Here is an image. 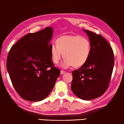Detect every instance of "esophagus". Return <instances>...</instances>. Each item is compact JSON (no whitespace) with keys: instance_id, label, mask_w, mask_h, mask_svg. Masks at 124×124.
<instances>
[{"instance_id":"esophagus-1","label":"esophagus","mask_w":124,"mask_h":124,"mask_svg":"<svg viewBox=\"0 0 124 124\" xmlns=\"http://www.w3.org/2000/svg\"><path fill=\"white\" fill-rule=\"evenodd\" d=\"M65 73V71H61V75H63V73Z\"/></svg>"}]
</instances>
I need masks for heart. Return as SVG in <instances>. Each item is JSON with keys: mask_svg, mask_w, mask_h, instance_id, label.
I'll return each instance as SVG.
<instances>
[{"mask_svg": "<svg viewBox=\"0 0 124 124\" xmlns=\"http://www.w3.org/2000/svg\"><path fill=\"white\" fill-rule=\"evenodd\" d=\"M56 45L52 44L50 49L53 62L58 64L63 56L62 68L67 69L70 67H80L88 60L91 48L87 39L80 36H64L58 38Z\"/></svg>", "mask_w": 124, "mask_h": 124, "instance_id": "b5f03b06", "label": "heart"}]
</instances>
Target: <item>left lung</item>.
Returning <instances> with one entry per match:
<instances>
[{"instance_id":"obj_1","label":"left lung","mask_w":124,"mask_h":124,"mask_svg":"<svg viewBox=\"0 0 124 124\" xmlns=\"http://www.w3.org/2000/svg\"><path fill=\"white\" fill-rule=\"evenodd\" d=\"M89 37L91 52L88 60L73 71L71 86L79 99L91 100L103 94L108 87L114 66L111 46L100 35L83 29Z\"/></svg>"}]
</instances>
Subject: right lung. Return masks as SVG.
Here are the masks:
<instances>
[{
    "mask_svg": "<svg viewBox=\"0 0 124 124\" xmlns=\"http://www.w3.org/2000/svg\"><path fill=\"white\" fill-rule=\"evenodd\" d=\"M53 28L29 33L13 45L6 67L15 91L22 99L37 102L45 99L60 75L51 52Z\"/></svg>",
    "mask_w": 124,
    "mask_h": 124,
    "instance_id": "obj_1",
    "label": "right lung"
}]
</instances>
